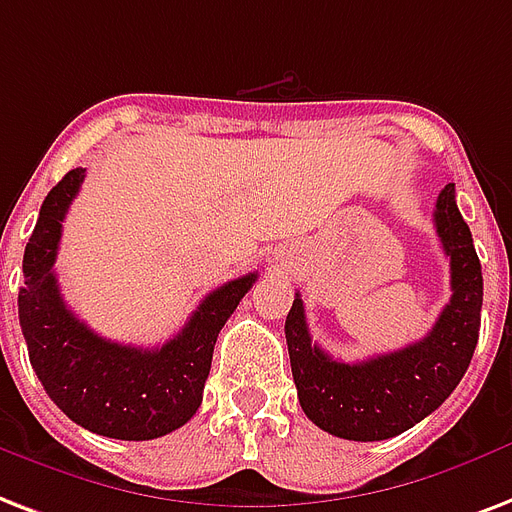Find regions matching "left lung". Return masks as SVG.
<instances>
[{"label":"left lung","mask_w":512,"mask_h":512,"mask_svg":"<svg viewBox=\"0 0 512 512\" xmlns=\"http://www.w3.org/2000/svg\"><path fill=\"white\" fill-rule=\"evenodd\" d=\"M435 230L451 260V300L421 341L365 362H338L311 343L303 300L284 322L300 408L343 440L395 438L438 411L470 368L481 330L483 276L473 233L459 214L454 185L440 190Z\"/></svg>","instance_id":"8db88e82"}]
</instances>
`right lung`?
I'll use <instances>...</instances> for the list:
<instances>
[{
    "mask_svg": "<svg viewBox=\"0 0 512 512\" xmlns=\"http://www.w3.org/2000/svg\"><path fill=\"white\" fill-rule=\"evenodd\" d=\"M83 179L85 169H72L50 190L23 252L18 319L31 368L74 424L115 440L163 438L198 411L217 335L257 273L209 292L187 325L158 349L101 338L66 308L53 271L61 222Z\"/></svg>",
    "mask_w": 512,
    "mask_h": 512,
    "instance_id": "1",
    "label": "right lung"
}]
</instances>
